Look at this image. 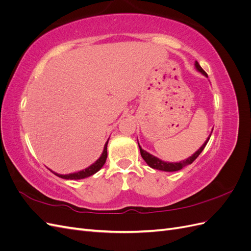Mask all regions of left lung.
I'll return each instance as SVG.
<instances>
[{"label": "left lung", "mask_w": 251, "mask_h": 251, "mask_svg": "<svg viewBox=\"0 0 251 251\" xmlns=\"http://www.w3.org/2000/svg\"><path fill=\"white\" fill-rule=\"evenodd\" d=\"M195 68H196L197 71L200 72L201 74H203L205 77H208L207 74L205 73V71L202 69L201 66L199 65L198 62H197V60L195 62ZM211 133H212V131H211ZM211 133L209 134L207 139L205 140V142L202 144L201 148H200L198 151H196L192 156H189L188 158L184 159V160L179 161V162H168V161H163V160H161V159H159L158 157L150 154L149 151H144V150L140 147L139 142H138V146H139L141 157L143 158V160L147 162V164L150 166V168L154 169V170H158V171H163V172H177V171H180L181 169L185 168L186 165L192 164V163L196 160L197 157H198V156L202 153V151L204 150L205 146H206V144H207V142H208V140H209V138H210V136H211Z\"/></svg>", "instance_id": "left-lung-1"}]
</instances>
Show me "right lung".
<instances>
[{
  "label": "right lung",
  "instance_id": "1",
  "mask_svg": "<svg viewBox=\"0 0 251 251\" xmlns=\"http://www.w3.org/2000/svg\"><path fill=\"white\" fill-rule=\"evenodd\" d=\"M110 139V138H109ZM109 139L107 140V142H105L104 147H103V151L102 153L100 155V157L97 159V160L91 164L90 166H88L87 169H83L79 172H76V173H71V174H67V175H60V174H57L55 172L51 171L53 174L56 175V176H58L59 178H63V179H67V180H80V179H85V178H88L90 176H92V175L96 174L98 171H100L105 160H107V157H108V151H107V148H108V142H109Z\"/></svg>",
  "mask_w": 251,
  "mask_h": 251
}]
</instances>
